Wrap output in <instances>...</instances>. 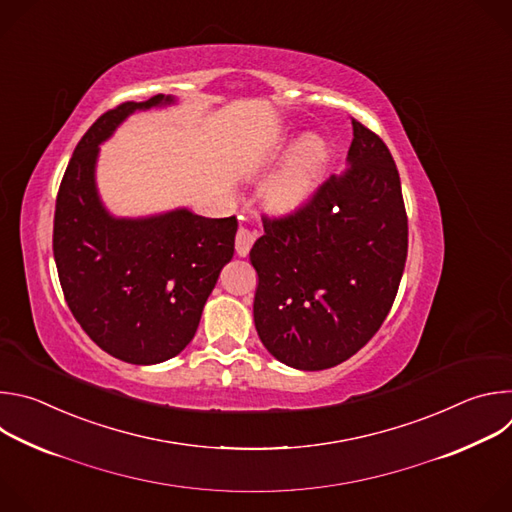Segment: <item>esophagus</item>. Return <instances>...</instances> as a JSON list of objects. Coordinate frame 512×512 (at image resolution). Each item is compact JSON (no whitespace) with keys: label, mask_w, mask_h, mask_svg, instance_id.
I'll use <instances>...</instances> for the list:
<instances>
[{"label":"esophagus","mask_w":512,"mask_h":512,"mask_svg":"<svg viewBox=\"0 0 512 512\" xmlns=\"http://www.w3.org/2000/svg\"><path fill=\"white\" fill-rule=\"evenodd\" d=\"M255 233L253 231H249L247 227H241L239 231H237V237H235V249H237V253L241 255V257H247L249 255V251H251V247H253V243H255Z\"/></svg>","instance_id":"obj_1"}]
</instances>
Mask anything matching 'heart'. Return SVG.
I'll list each match as a JSON object with an SVG mask.
<instances>
[{
  "label": "heart",
  "mask_w": 512,
  "mask_h": 512,
  "mask_svg": "<svg viewBox=\"0 0 512 512\" xmlns=\"http://www.w3.org/2000/svg\"><path fill=\"white\" fill-rule=\"evenodd\" d=\"M328 158L326 143L318 137L304 139L287 166L267 184L265 198L277 210H289L302 204L312 192Z\"/></svg>",
  "instance_id": "heart-1"
}]
</instances>
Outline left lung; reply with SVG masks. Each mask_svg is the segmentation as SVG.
Returning a JSON list of instances; mask_svg holds the SVG:
<instances>
[{
    "label": "left lung",
    "mask_w": 512,
    "mask_h": 512,
    "mask_svg": "<svg viewBox=\"0 0 512 512\" xmlns=\"http://www.w3.org/2000/svg\"><path fill=\"white\" fill-rule=\"evenodd\" d=\"M350 170L281 216L249 253L255 328L287 367H336L385 322L407 259V212L385 141L352 119Z\"/></svg>",
    "instance_id": "obj_1"
}]
</instances>
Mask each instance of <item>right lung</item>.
Instances as JSON below:
<instances>
[{
	"label": "right lung",
	"mask_w": 512,
	"mask_h": 512,
	"mask_svg": "<svg viewBox=\"0 0 512 512\" xmlns=\"http://www.w3.org/2000/svg\"><path fill=\"white\" fill-rule=\"evenodd\" d=\"M156 95L103 113L83 135L62 176L52 251L64 300L107 354L156 364L194 338L221 269L233 259L237 216L204 218L174 210L152 218H113L95 188L99 143L135 109L172 103Z\"/></svg>",
	"instance_id": "obj_1"
}]
</instances>
